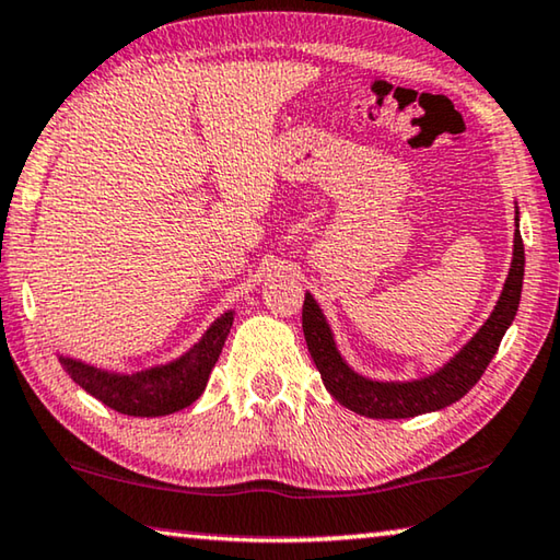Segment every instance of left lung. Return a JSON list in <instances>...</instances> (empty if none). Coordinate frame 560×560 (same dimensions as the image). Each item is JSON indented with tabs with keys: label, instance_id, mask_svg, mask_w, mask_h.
Instances as JSON below:
<instances>
[{
	"label": "left lung",
	"instance_id": "left-lung-1",
	"mask_svg": "<svg viewBox=\"0 0 560 560\" xmlns=\"http://www.w3.org/2000/svg\"><path fill=\"white\" fill-rule=\"evenodd\" d=\"M523 268H526V253H523L518 210H515L513 260L493 313L488 315L480 330L455 352L448 363L438 368L435 373L412 377V381H375V377H368L358 373L355 368H350L348 360L340 355L328 317L317 305V300L305 292L303 332L310 355H313L317 370H320L325 388L348 410L381 420L412 418L453 406L480 381V375L486 373L488 363L498 352L505 330L511 328L521 303Z\"/></svg>",
	"mask_w": 560,
	"mask_h": 560
}]
</instances>
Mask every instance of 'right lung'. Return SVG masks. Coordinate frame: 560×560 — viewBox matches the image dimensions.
<instances>
[{
  "mask_svg": "<svg viewBox=\"0 0 560 560\" xmlns=\"http://www.w3.org/2000/svg\"><path fill=\"white\" fill-rule=\"evenodd\" d=\"M232 320H235V310H228L183 355L170 363L137 370V373L105 370L62 355V352H59V363L82 390H88L92 398L102 400L107 408L122 412V416H170V412L192 406L208 388V377L218 363L222 346H225Z\"/></svg>",
  "mask_w": 560,
  "mask_h": 560,
  "instance_id": "1",
  "label": "right lung"
}]
</instances>
